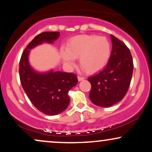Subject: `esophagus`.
<instances>
[{
  "mask_svg": "<svg viewBox=\"0 0 152 152\" xmlns=\"http://www.w3.org/2000/svg\"><path fill=\"white\" fill-rule=\"evenodd\" d=\"M83 79H84V78H83V77H81V76H78V81H83Z\"/></svg>",
  "mask_w": 152,
  "mask_h": 152,
  "instance_id": "esophagus-1",
  "label": "esophagus"
}]
</instances>
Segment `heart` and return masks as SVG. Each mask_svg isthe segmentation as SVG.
Here are the masks:
<instances>
[{"label":"heart","mask_w":152,"mask_h":152,"mask_svg":"<svg viewBox=\"0 0 152 152\" xmlns=\"http://www.w3.org/2000/svg\"><path fill=\"white\" fill-rule=\"evenodd\" d=\"M111 55V44L105 37L95 35H79L69 41L66 50L61 52L64 64L72 66L74 58L86 73L93 74L102 69Z\"/></svg>","instance_id":"b5f03b06"}]
</instances>
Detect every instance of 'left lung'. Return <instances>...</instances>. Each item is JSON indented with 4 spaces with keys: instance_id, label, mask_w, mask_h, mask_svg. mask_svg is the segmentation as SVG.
Returning a JSON list of instances; mask_svg holds the SVG:
<instances>
[{
    "instance_id": "8db88e82",
    "label": "left lung",
    "mask_w": 152,
    "mask_h": 152,
    "mask_svg": "<svg viewBox=\"0 0 152 152\" xmlns=\"http://www.w3.org/2000/svg\"><path fill=\"white\" fill-rule=\"evenodd\" d=\"M111 38L112 50L107 65L88 78L91 85L90 100L101 107H109L124 99L133 74V60L128 47L113 35Z\"/></svg>"
}]
</instances>
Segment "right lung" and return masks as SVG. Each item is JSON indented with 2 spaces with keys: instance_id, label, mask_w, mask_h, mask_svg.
Here are the masks:
<instances>
[{
  "instance_id": "1",
  "label": "right lung",
  "mask_w": 152,
  "mask_h": 152,
  "mask_svg": "<svg viewBox=\"0 0 152 152\" xmlns=\"http://www.w3.org/2000/svg\"><path fill=\"white\" fill-rule=\"evenodd\" d=\"M60 36L57 31L43 32L36 36L23 52L19 64V76L26 95L41 112L53 116L63 112L69 106V91L78 83L73 73L50 71L38 73L30 66V50L46 42L53 43Z\"/></svg>"
}]
</instances>
